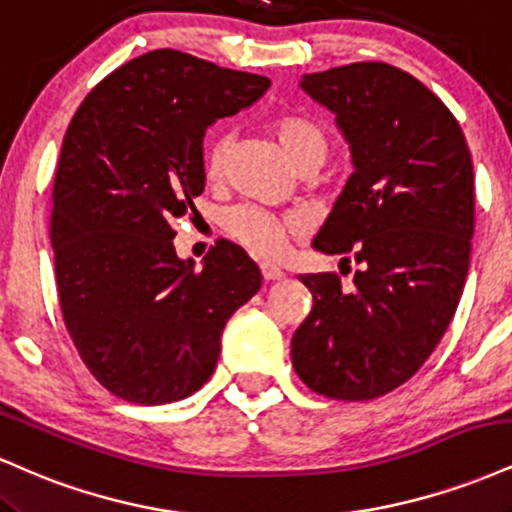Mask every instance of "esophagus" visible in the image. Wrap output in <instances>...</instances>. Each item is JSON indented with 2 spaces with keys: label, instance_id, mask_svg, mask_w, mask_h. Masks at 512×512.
I'll return each instance as SVG.
<instances>
[{
  "label": "esophagus",
  "instance_id": "obj_1",
  "mask_svg": "<svg viewBox=\"0 0 512 512\" xmlns=\"http://www.w3.org/2000/svg\"><path fill=\"white\" fill-rule=\"evenodd\" d=\"M262 276L267 281H279V279H284V269L281 267H276V264H272V262H262Z\"/></svg>",
  "mask_w": 512,
  "mask_h": 512
}]
</instances>
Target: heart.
<instances>
[{"label": "heart", "mask_w": 512, "mask_h": 512, "mask_svg": "<svg viewBox=\"0 0 512 512\" xmlns=\"http://www.w3.org/2000/svg\"><path fill=\"white\" fill-rule=\"evenodd\" d=\"M274 132L281 146L298 170L320 168L330 156V137L315 120L303 115H284L274 122ZM228 134H216L204 149V170L207 178H221L226 163ZM226 228L238 243L264 257H279L286 250L291 238L303 231V221L298 216H274L269 211L255 207H240L231 211Z\"/></svg>", "instance_id": "heart-1"}]
</instances>
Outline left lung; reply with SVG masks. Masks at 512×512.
I'll list each match as a JSON object with an SVG mask.
<instances>
[{"instance_id": "obj_1", "label": "left lung", "mask_w": 512, "mask_h": 512, "mask_svg": "<svg viewBox=\"0 0 512 512\" xmlns=\"http://www.w3.org/2000/svg\"><path fill=\"white\" fill-rule=\"evenodd\" d=\"M301 88L337 115L354 173L313 248L358 264L301 274L313 310L291 339L298 378L317 395L361 402L407 383L448 330L474 236V168L443 101L385 62L305 74Z\"/></svg>"}]
</instances>
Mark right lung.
<instances>
[{
  "label": "right lung",
  "instance_id": "right-lung-1",
  "mask_svg": "<svg viewBox=\"0 0 512 512\" xmlns=\"http://www.w3.org/2000/svg\"><path fill=\"white\" fill-rule=\"evenodd\" d=\"M267 76L151 50L93 88L69 122L50 240L69 337L93 378L134 404L190 397L214 373L221 332L260 291L243 248L180 260L173 221L204 192V134L260 101Z\"/></svg>",
  "mask_w": 512,
  "mask_h": 512
}]
</instances>
